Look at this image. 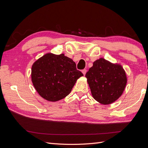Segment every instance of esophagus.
Returning a JSON list of instances; mask_svg holds the SVG:
<instances>
[{
    "instance_id": "1",
    "label": "esophagus",
    "mask_w": 148,
    "mask_h": 148,
    "mask_svg": "<svg viewBox=\"0 0 148 148\" xmlns=\"http://www.w3.org/2000/svg\"><path fill=\"white\" fill-rule=\"evenodd\" d=\"M82 73H83V74L84 75H86V71H87V70H86V69H83V70H82Z\"/></svg>"
}]
</instances>
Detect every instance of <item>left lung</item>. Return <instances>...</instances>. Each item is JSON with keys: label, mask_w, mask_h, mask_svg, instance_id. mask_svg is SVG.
Here are the masks:
<instances>
[{"label": "left lung", "mask_w": 148, "mask_h": 148, "mask_svg": "<svg viewBox=\"0 0 148 148\" xmlns=\"http://www.w3.org/2000/svg\"><path fill=\"white\" fill-rule=\"evenodd\" d=\"M85 77L94 99L105 105L119 99L127 82L122 66L112 64L102 58L94 62Z\"/></svg>", "instance_id": "left-lung-1"}]
</instances>
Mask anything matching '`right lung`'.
<instances>
[{"label":"right lung","mask_w":148,"mask_h":148,"mask_svg":"<svg viewBox=\"0 0 148 148\" xmlns=\"http://www.w3.org/2000/svg\"><path fill=\"white\" fill-rule=\"evenodd\" d=\"M83 76L72 59L64 53H46L32 65L31 80L36 90L44 99L56 102L68 96Z\"/></svg>","instance_id":"add662e5"}]
</instances>
